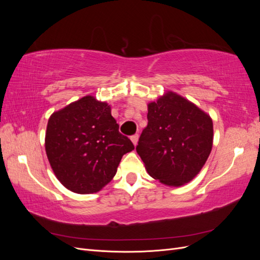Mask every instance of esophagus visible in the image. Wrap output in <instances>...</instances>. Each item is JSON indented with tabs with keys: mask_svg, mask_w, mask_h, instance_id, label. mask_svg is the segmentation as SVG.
I'll return each instance as SVG.
<instances>
[{
	"mask_svg": "<svg viewBox=\"0 0 260 260\" xmlns=\"http://www.w3.org/2000/svg\"><path fill=\"white\" fill-rule=\"evenodd\" d=\"M138 140H139V135H138V133H136V135L131 136V141H132V143L135 144V145L138 144Z\"/></svg>",
	"mask_w": 260,
	"mask_h": 260,
	"instance_id": "34e87169",
	"label": "esophagus"
}]
</instances>
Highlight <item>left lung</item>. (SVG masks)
Instances as JSON below:
<instances>
[{"instance_id":"1","label":"left lung","mask_w":260,"mask_h":260,"mask_svg":"<svg viewBox=\"0 0 260 260\" xmlns=\"http://www.w3.org/2000/svg\"><path fill=\"white\" fill-rule=\"evenodd\" d=\"M211 118L174 92L148 104L137 152L149 176L180 186L199 174L212 147Z\"/></svg>"}]
</instances>
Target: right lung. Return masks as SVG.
<instances>
[{"label":"right lung","instance_id":"1","mask_svg":"<svg viewBox=\"0 0 260 260\" xmlns=\"http://www.w3.org/2000/svg\"><path fill=\"white\" fill-rule=\"evenodd\" d=\"M118 129L109 105L90 95L54 113L46 128L45 151L60 183L79 194L106 185L122 156L135 149Z\"/></svg>","mask_w":260,"mask_h":260}]
</instances>
